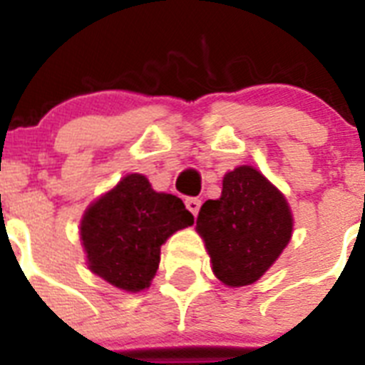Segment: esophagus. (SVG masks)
<instances>
[{
    "instance_id": "34e87169",
    "label": "esophagus",
    "mask_w": 365,
    "mask_h": 365,
    "mask_svg": "<svg viewBox=\"0 0 365 365\" xmlns=\"http://www.w3.org/2000/svg\"><path fill=\"white\" fill-rule=\"evenodd\" d=\"M186 208H188L190 212H192L193 215H197L199 214V208H201V201L195 197H190L186 199Z\"/></svg>"
}]
</instances>
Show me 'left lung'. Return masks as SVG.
Segmentation results:
<instances>
[{"label": "left lung", "mask_w": 365, "mask_h": 365, "mask_svg": "<svg viewBox=\"0 0 365 365\" xmlns=\"http://www.w3.org/2000/svg\"><path fill=\"white\" fill-rule=\"evenodd\" d=\"M195 230L217 279L245 287L257 282L289 245L292 214L285 195L256 168L240 166L222 177L221 197L201 206Z\"/></svg>", "instance_id": "obj_1"}]
</instances>
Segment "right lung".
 I'll return each instance as SVG.
<instances>
[{
    "mask_svg": "<svg viewBox=\"0 0 365 365\" xmlns=\"http://www.w3.org/2000/svg\"><path fill=\"white\" fill-rule=\"evenodd\" d=\"M193 225L185 202L159 193L140 173H130L93 202L80 222L91 272L128 292L148 289L159 269L160 247Z\"/></svg>",
    "mask_w": 365,
    "mask_h": 365,
    "instance_id": "right-lung-1",
    "label": "right lung"
}]
</instances>
